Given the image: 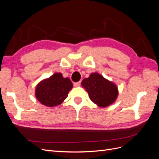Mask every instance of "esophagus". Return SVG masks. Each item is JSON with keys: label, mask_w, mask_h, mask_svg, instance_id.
<instances>
[{"label": "esophagus", "mask_w": 159, "mask_h": 159, "mask_svg": "<svg viewBox=\"0 0 159 159\" xmlns=\"http://www.w3.org/2000/svg\"><path fill=\"white\" fill-rule=\"evenodd\" d=\"M80 85H81L80 81H79V82H77V83H74V87H79Z\"/></svg>", "instance_id": "1"}]
</instances>
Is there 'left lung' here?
<instances>
[{
  "instance_id": "obj_1",
  "label": "left lung",
  "mask_w": 159,
  "mask_h": 159,
  "mask_svg": "<svg viewBox=\"0 0 159 159\" xmlns=\"http://www.w3.org/2000/svg\"><path fill=\"white\" fill-rule=\"evenodd\" d=\"M81 85L88 93L89 99L99 107H106L116 101L119 94L117 85L97 72L91 73Z\"/></svg>"
}]
</instances>
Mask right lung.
Returning a JSON list of instances; mask_svg holds the SVG:
<instances>
[{"label": "right lung", "instance_id": "add662e5", "mask_svg": "<svg viewBox=\"0 0 159 159\" xmlns=\"http://www.w3.org/2000/svg\"><path fill=\"white\" fill-rule=\"evenodd\" d=\"M72 88L71 80L59 72L40 81L36 86L35 96L45 106L56 107L64 102Z\"/></svg>", "mask_w": 159, "mask_h": 159}]
</instances>
